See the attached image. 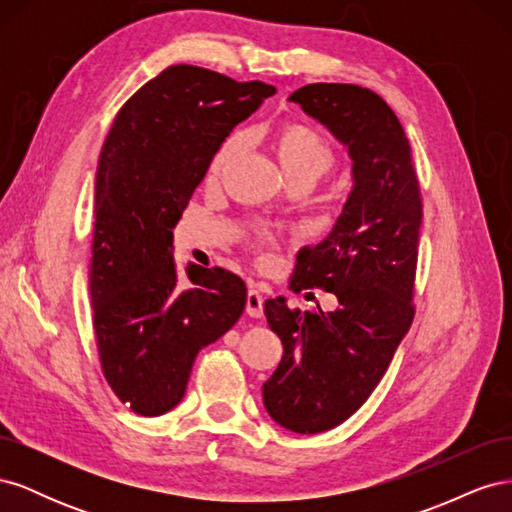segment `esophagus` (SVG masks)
Listing matches in <instances>:
<instances>
[{
    "mask_svg": "<svg viewBox=\"0 0 512 512\" xmlns=\"http://www.w3.org/2000/svg\"><path fill=\"white\" fill-rule=\"evenodd\" d=\"M262 303H265V299H262V294L258 288H250L247 290V299H245V312L250 314L252 318H260L262 316Z\"/></svg>",
    "mask_w": 512,
    "mask_h": 512,
    "instance_id": "esophagus-1",
    "label": "esophagus"
}]
</instances>
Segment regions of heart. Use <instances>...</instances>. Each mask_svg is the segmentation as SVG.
<instances>
[{"label": "heart", "instance_id": "b5f03b06", "mask_svg": "<svg viewBox=\"0 0 512 512\" xmlns=\"http://www.w3.org/2000/svg\"><path fill=\"white\" fill-rule=\"evenodd\" d=\"M271 143L275 156L280 160L286 177L307 175L320 179L337 164V151L331 141L318 128L307 123L290 121L275 128ZM241 149V134H230L226 141L215 151L211 160V175H220L222 170L235 160Z\"/></svg>", "mask_w": 512, "mask_h": 512}]
</instances>
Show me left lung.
Returning a JSON list of instances; mask_svg holds the SVG:
<instances>
[{"instance_id": "8db88e82", "label": "left lung", "mask_w": 512, "mask_h": 512, "mask_svg": "<svg viewBox=\"0 0 512 512\" xmlns=\"http://www.w3.org/2000/svg\"><path fill=\"white\" fill-rule=\"evenodd\" d=\"M290 102L327 126L352 160V190L316 247L297 256L290 288H322L333 312L290 309L265 301L284 356L262 384L277 425L294 433L337 427L359 410L382 380L412 318L423 203L404 128L378 94L346 83H314Z\"/></svg>"}]
</instances>
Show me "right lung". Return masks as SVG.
Returning <instances> with one entry per match:
<instances>
[{
	"label": "right lung",
	"mask_w": 512,
	"mask_h": 512,
	"mask_svg": "<svg viewBox=\"0 0 512 512\" xmlns=\"http://www.w3.org/2000/svg\"><path fill=\"white\" fill-rule=\"evenodd\" d=\"M273 94L170 66L121 106L102 145L89 292L104 378L136 414L173 410L196 354L243 314L239 275L194 262L179 275L173 228L226 136Z\"/></svg>",
	"instance_id": "1"
}]
</instances>
